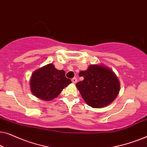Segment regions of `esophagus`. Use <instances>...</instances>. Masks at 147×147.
Instances as JSON below:
<instances>
[{
  "label": "esophagus",
  "instance_id": "esophagus-1",
  "mask_svg": "<svg viewBox=\"0 0 147 147\" xmlns=\"http://www.w3.org/2000/svg\"><path fill=\"white\" fill-rule=\"evenodd\" d=\"M71 81H72V82H73L74 84H76V82H77V78H72V79H71Z\"/></svg>",
  "mask_w": 147,
  "mask_h": 147
}]
</instances>
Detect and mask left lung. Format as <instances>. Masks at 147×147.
<instances>
[{"instance_id":"8db88e82","label":"left lung","mask_w":147,"mask_h":147,"mask_svg":"<svg viewBox=\"0 0 147 147\" xmlns=\"http://www.w3.org/2000/svg\"><path fill=\"white\" fill-rule=\"evenodd\" d=\"M80 76L83 81L76 84L80 94L90 106L100 108L106 106L117 97L120 82L111 69L98 65H91Z\"/></svg>"}]
</instances>
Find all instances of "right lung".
<instances>
[{
    "label": "right lung",
    "mask_w": 147,
    "mask_h": 147,
    "mask_svg": "<svg viewBox=\"0 0 147 147\" xmlns=\"http://www.w3.org/2000/svg\"><path fill=\"white\" fill-rule=\"evenodd\" d=\"M71 83L63 70H58L53 64H48L32 74L30 86L35 96L50 101L57 97L62 90Z\"/></svg>",
    "instance_id": "add662e5"
}]
</instances>
